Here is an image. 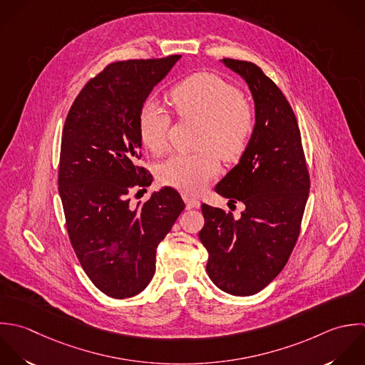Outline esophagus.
I'll use <instances>...</instances> for the list:
<instances>
[{"label": "esophagus", "instance_id": "34e87169", "mask_svg": "<svg viewBox=\"0 0 365 365\" xmlns=\"http://www.w3.org/2000/svg\"><path fill=\"white\" fill-rule=\"evenodd\" d=\"M183 199L186 202L187 209H199L200 207V202L197 199H193L190 196H183Z\"/></svg>", "mask_w": 365, "mask_h": 365}]
</instances>
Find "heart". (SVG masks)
Wrapping results in <instances>:
<instances>
[{
  "mask_svg": "<svg viewBox=\"0 0 365 365\" xmlns=\"http://www.w3.org/2000/svg\"><path fill=\"white\" fill-rule=\"evenodd\" d=\"M178 112L205 122L200 153H178L158 170L162 183L185 193H200L220 172V160H232L243 153L255 129V112L242 92L212 73H196L172 91ZM170 115L153 101H148L138 119L140 142L153 153L168 148Z\"/></svg>",
  "mask_w": 365,
  "mask_h": 365,
  "instance_id": "heart-1",
  "label": "heart"
}]
</instances>
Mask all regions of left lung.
<instances>
[{"instance_id": "obj_1", "label": "left lung", "mask_w": 365, "mask_h": 365, "mask_svg": "<svg viewBox=\"0 0 365 365\" xmlns=\"http://www.w3.org/2000/svg\"><path fill=\"white\" fill-rule=\"evenodd\" d=\"M249 86L255 129L239 163L216 185L223 197L240 200L239 219L202 205L199 239L209 253L210 280L233 296H252L286 266L300 233L310 178L294 112L263 71L246 61L220 59Z\"/></svg>"}]
</instances>
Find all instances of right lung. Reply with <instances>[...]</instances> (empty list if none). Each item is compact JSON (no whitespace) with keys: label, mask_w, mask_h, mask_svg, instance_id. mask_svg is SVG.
Segmentation results:
<instances>
[{"label":"right lung","mask_w":365,"mask_h":365,"mask_svg":"<svg viewBox=\"0 0 365 365\" xmlns=\"http://www.w3.org/2000/svg\"><path fill=\"white\" fill-rule=\"evenodd\" d=\"M180 58L108 65L79 92L63 125L58 190L68 235L86 276L113 299L146 289L156 247L185 209L178 190L168 186L142 205L129 199L153 182L138 165L139 112Z\"/></svg>","instance_id":"right-lung-1"}]
</instances>
